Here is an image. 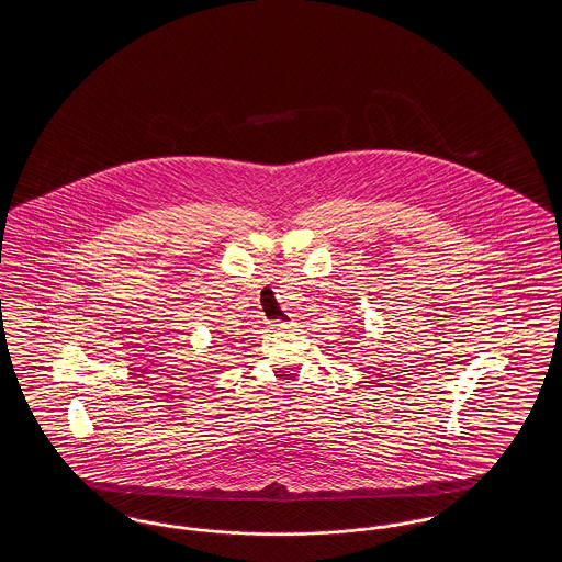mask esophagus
Listing matches in <instances>:
<instances>
[{"mask_svg":"<svg viewBox=\"0 0 562 562\" xmlns=\"http://www.w3.org/2000/svg\"><path fill=\"white\" fill-rule=\"evenodd\" d=\"M291 326H293V322L289 321H276L269 324L271 330H286V328H291Z\"/></svg>","mask_w":562,"mask_h":562,"instance_id":"34e87169","label":"esophagus"}]
</instances>
